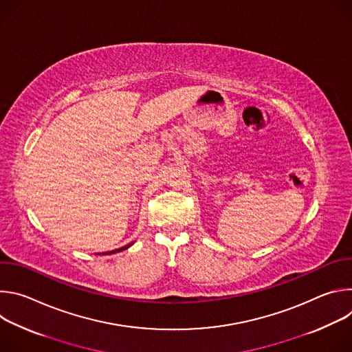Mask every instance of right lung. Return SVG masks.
I'll use <instances>...</instances> for the list:
<instances>
[{
  "label": "right lung",
  "instance_id": "add662e5",
  "mask_svg": "<svg viewBox=\"0 0 352 352\" xmlns=\"http://www.w3.org/2000/svg\"><path fill=\"white\" fill-rule=\"evenodd\" d=\"M132 243H129V245H126V246H122V248H120V249H116V250H113V252H106V255H111V254H116V252H120V250H124V249H126V248H129Z\"/></svg>",
  "mask_w": 352,
  "mask_h": 352
}]
</instances>
